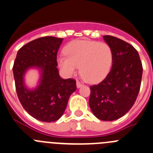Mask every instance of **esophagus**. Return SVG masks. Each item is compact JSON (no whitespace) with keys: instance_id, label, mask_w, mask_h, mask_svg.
Returning a JSON list of instances; mask_svg holds the SVG:
<instances>
[{"instance_id":"1","label":"esophagus","mask_w":153,"mask_h":153,"mask_svg":"<svg viewBox=\"0 0 153 153\" xmlns=\"http://www.w3.org/2000/svg\"><path fill=\"white\" fill-rule=\"evenodd\" d=\"M76 85H77V87H78V88H79V87H81V86L83 85V84H81V83L79 81H77V82H76Z\"/></svg>"}]
</instances>
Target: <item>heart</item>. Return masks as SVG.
Here are the masks:
<instances>
[{
	"instance_id": "obj_1",
	"label": "heart",
	"mask_w": 153,
	"mask_h": 153,
	"mask_svg": "<svg viewBox=\"0 0 153 153\" xmlns=\"http://www.w3.org/2000/svg\"><path fill=\"white\" fill-rule=\"evenodd\" d=\"M66 55L59 57L60 67L67 74H73L80 65V72L85 81L96 83L109 72L113 60L111 46L106 42L75 40L64 49Z\"/></svg>"
}]
</instances>
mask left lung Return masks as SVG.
<instances>
[{
  "label": "left lung",
  "instance_id": "left-lung-1",
  "mask_svg": "<svg viewBox=\"0 0 153 153\" xmlns=\"http://www.w3.org/2000/svg\"><path fill=\"white\" fill-rule=\"evenodd\" d=\"M103 38L112 49V68L102 82L90 87L89 105L98 119L113 121L124 116L135 102L143 66L131 44L112 36Z\"/></svg>",
  "mask_w": 153,
  "mask_h": 153
}]
</instances>
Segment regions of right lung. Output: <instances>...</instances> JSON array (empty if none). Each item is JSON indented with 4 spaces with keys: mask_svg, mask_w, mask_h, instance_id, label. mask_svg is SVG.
<instances>
[{
    "mask_svg": "<svg viewBox=\"0 0 153 153\" xmlns=\"http://www.w3.org/2000/svg\"><path fill=\"white\" fill-rule=\"evenodd\" d=\"M63 39L44 36L28 42L19 50L13 71L17 96L28 114L42 122H54L61 117L69 96L76 90L73 78L63 79L57 69V54ZM30 67L42 70L39 87L29 91L23 76Z\"/></svg>",
    "mask_w": 153,
    "mask_h": 153,
    "instance_id": "obj_1",
    "label": "right lung"
}]
</instances>
